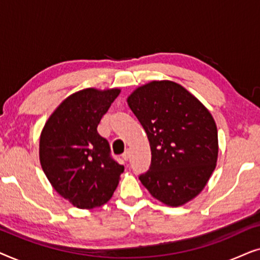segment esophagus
Masks as SVG:
<instances>
[{
    "label": "esophagus",
    "instance_id": "1",
    "mask_svg": "<svg viewBox=\"0 0 260 260\" xmlns=\"http://www.w3.org/2000/svg\"><path fill=\"white\" fill-rule=\"evenodd\" d=\"M122 157H123L124 161H127V159H129V157H130V151L125 150V152H124V154L122 155Z\"/></svg>",
    "mask_w": 260,
    "mask_h": 260
}]
</instances>
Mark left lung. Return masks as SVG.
<instances>
[{
	"label": "left lung",
	"mask_w": 260,
	"mask_h": 260,
	"mask_svg": "<svg viewBox=\"0 0 260 260\" xmlns=\"http://www.w3.org/2000/svg\"><path fill=\"white\" fill-rule=\"evenodd\" d=\"M143 126L151 165L140 180L152 197L177 207L207 184L218 159V130L211 112L180 84L151 81L127 98Z\"/></svg>",
	"instance_id": "8db88e82"
}]
</instances>
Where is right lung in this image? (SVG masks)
<instances>
[{"label":"right lung","instance_id":"obj_1","mask_svg":"<svg viewBox=\"0 0 260 260\" xmlns=\"http://www.w3.org/2000/svg\"><path fill=\"white\" fill-rule=\"evenodd\" d=\"M119 88H85L67 97L52 113L40 136V163L53 188L81 209L111 199L124 167L110 154L97 126Z\"/></svg>","mask_w":260,"mask_h":260}]
</instances>
